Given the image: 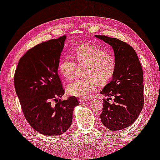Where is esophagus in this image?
<instances>
[{"instance_id":"obj_1","label":"esophagus","mask_w":160,"mask_h":160,"mask_svg":"<svg viewBox=\"0 0 160 160\" xmlns=\"http://www.w3.org/2000/svg\"><path fill=\"white\" fill-rule=\"evenodd\" d=\"M88 101V98H80V103H83L85 102V101Z\"/></svg>"}]
</instances>
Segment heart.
<instances>
[{"label":"heart","instance_id":"heart-1","mask_svg":"<svg viewBox=\"0 0 160 160\" xmlns=\"http://www.w3.org/2000/svg\"><path fill=\"white\" fill-rule=\"evenodd\" d=\"M73 59L66 56L61 61L59 71L67 80L75 77L78 66H85L82 78L70 83L67 90L69 94L78 97L88 98L97 89L98 82L104 84L112 77L116 68V59L112 54L101 48L90 44L78 46L74 50Z\"/></svg>","mask_w":160,"mask_h":160}]
</instances>
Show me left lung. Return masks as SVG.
Returning a JSON list of instances; mask_svg holds the SVG:
<instances>
[{"instance_id": "obj_1", "label": "left lung", "mask_w": 160, "mask_h": 160, "mask_svg": "<svg viewBox=\"0 0 160 160\" xmlns=\"http://www.w3.org/2000/svg\"><path fill=\"white\" fill-rule=\"evenodd\" d=\"M114 50L116 68L112 79L104 87L101 122L111 131L125 129L138 118L144 103L143 72L132 46L115 38L96 35ZM113 98L112 104L109 100Z\"/></svg>"}]
</instances>
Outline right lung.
<instances>
[{
	"instance_id": "right-lung-1",
	"label": "right lung",
	"mask_w": 160,
	"mask_h": 160,
	"mask_svg": "<svg viewBox=\"0 0 160 160\" xmlns=\"http://www.w3.org/2000/svg\"><path fill=\"white\" fill-rule=\"evenodd\" d=\"M66 36L43 42L19 59L14 77L15 91L28 122L45 136L61 135L71 127L72 112L79 104L75 97L58 100L64 94L58 75Z\"/></svg>"
}]
</instances>
